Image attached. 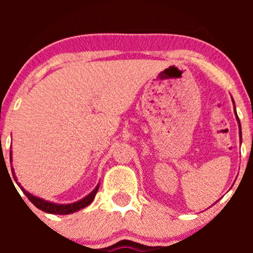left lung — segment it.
<instances>
[{"label":"left lung","mask_w":253,"mask_h":253,"mask_svg":"<svg viewBox=\"0 0 253 253\" xmlns=\"http://www.w3.org/2000/svg\"><path fill=\"white\" fill-rule=\"evenodd\" d=\"M235 114H236V110H235ZM236 119H237V122H239V128H240V139H241V125H240V121H239V117H237L236 115Z\"/></svg>","instance_id":"8db88e82"}]
</instances>
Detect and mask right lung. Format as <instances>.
<instances>
[{
  "label": "right lung",
  "instance_id": "add662e5",
  "mask_svg": "<svg viewBox=\"0 0 253 253\" xmlns=\"http://www.w3.org/2000/svg\"><path fill=\"white\" fill-rule=\"evenodd\" d=\"M9 159L12 160V152L9 153ZM11 169H12V174H13L14 180H16V182L18 183L16 176H14L13 168H11ZM18 186H19V187L22 188V191H23V192H24V195L27 196L28 200H29L30 202L33 203V205L37 207V208L42 209V211H45V213L61 214V215H63V214L75 213V211H81V209H83V208H85V207H88L91 202H93L94 197H95L96 192H98V190H99V185H98L95 188H94L93 192H90L88 196H86V197H84L83 200L78 201V202H76V203H71V205H56V203H51V202H48V201L42 200V198H39V197H35V196H33L32 193L27 192V191H25L24 188H23L22 186L19 185V183H18Z\"/></svg>",
  "mask_w": 253,
  "mask_h": 253
}]
</instances>
